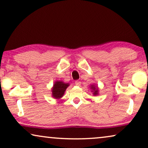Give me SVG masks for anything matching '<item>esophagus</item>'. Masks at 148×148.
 <instances>
[{
    "label": "esophagus",
    "mask_w": 148,
    "mask_h": 148,
    "mask_svg": "<svg viewBox=\"0 0 148 148\" xmlns=\"http://www.w3.org/2000/svg\"><path fill=\"white\" fill-rule=\"evenodd\" d=\"M75 84L76 86H79L81 85V82H80V81H79V80H76L75 82Z\"/></svg>",
    "instance_id": "1"
}]
</instances>
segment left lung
Here are the masks:
<instances>
[{
	"instance_id": "left-lung-1",
	"label": "left lung",
	"mask_w": 148,
	"mask_h": 148,
	"mask_svg": "<svg viewBox=\"0 0 148 148\" xmlns=\"http://www.w3.org/2000/svg\"><path fill=\"white\" fill-rule=\"evenodd\" d=\"M91 88L93 90V92H94V95H97L98 94V89H97L96 87H95L94 86H92V87H91Z\"/></svg>"
}]
</instances>
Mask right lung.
<instances>
[{"label": "right lung", "mask_w": 148, "mask_h": 148, "mask_svg": "<svg viewBox=\"0 0 148 148\" xmlns=\"http://www.w3.org/2000/svg\"><path fill=\"white\" fill-rule=\"evenodd\" d=\"M69 86V84H64L62 82H56L52 88V96L54 98H60L63 96L64 91Z\"/></svg>", "instance_id": "obj_1"}]
</instances>
